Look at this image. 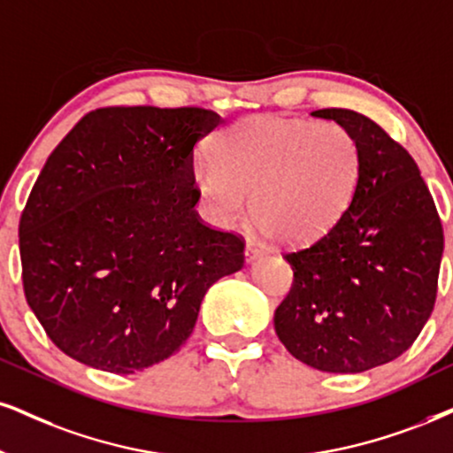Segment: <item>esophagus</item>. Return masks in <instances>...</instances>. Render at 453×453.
Returning <instances> with one entry per match:
<instances>
[{
    "label": "esophagus",
    "mask_w": 453,
    "mask_h": 453,
    "mask_svg": "<svg viewBox=\"0 0 453 453\" xmlns=\"http://www.w3.org/2000/svg\"><path fill=\"white\" fill-rule=\"evenodd\" d=\"M262 254V250L254 242L245 243V262H254Z\"/></svg>",
    "instance_id": "esophagus-1"
}]
</instances>
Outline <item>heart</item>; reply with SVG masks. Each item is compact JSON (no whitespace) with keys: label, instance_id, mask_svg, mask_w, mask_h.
Wrapping results in <instances>:
<instances>
[{"label":"heart","instance_id":"obj_1","mask_svg":"<svg viewBox=\"0 0 453 453\" xmlns=\"http://www.w3.org/2000/svg\"><path fill=\"white\" fill-rule=\"evenodd\" d=\"M214 157L193 165L211 225L233 228L252 214L279 243H309L344 216L359 187L363 155L349 127L334 121L248 117L222 130Z\"/></svg>","mask_w":453,"mask_h":453}]
</instances>
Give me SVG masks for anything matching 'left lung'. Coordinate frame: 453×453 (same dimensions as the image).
Masks as SVG:
<instances>
[{
  "mask_svg": "<svg viewBox=\"0 0 453 453\" xmlns=\"http://www.w3.org/2000/svg\"><path fill=\"white\" fill-rule=\"evenodd\" d=\"M359 141V187L344 216L286 254L294 286L275 332L296 359L359 373L403 355L437 298L443 228L416 161L380 126L349 109L312 111Z\"/></svg>",
  "mask_w": 453,
  "mask_h": 453,
  "instance_id": "8db88e82",
  "label": "left lung"
}]
</instances>
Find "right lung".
Here are the masks:
<instances>
[{"mask_svg": "<svg viewBox=\"0 0 453 453\" xmlns=\"http://www.w3.org/2000/svg\"><path fill=\"white\" fill-rule=\"evenodd\" d=\"M197 107H109L50 155L19 226L27 303L75 361L136 373L191 336L201 300L243 266V242L201 225Z\"/></svg>", "mask_w": 453, "mask_h": 453, "instance_id": "obj_1", "label": "right lung"}]
</instances>
